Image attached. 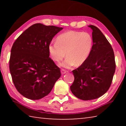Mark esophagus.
Returning <instances> with one entry per match:
<instances>
[{"label": "esophagus", "mask_w": 126, "mask_h": 126, "mask_svg": "<svg viewBox=\"0 0 126 126\" xmlns=\"http://www.w3.org/2000/svg\"><path fill=\"white\" fill-rule=\"evenodd\" d=\"M66 73H67V71H66L65 70H64V69H61V73H62V74H64Z\"/></svg>", "instance_id": "1"}]
</instances>
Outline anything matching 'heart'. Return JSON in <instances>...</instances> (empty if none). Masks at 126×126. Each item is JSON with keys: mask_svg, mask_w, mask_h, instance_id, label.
I'll list each match as a JSON object with an SVG mask.
<instances>
[{"mask_svg": "<svg viewBox=\"0 0 126 126\" xmlns=\"http://www.w3.org/2000/svg\"><path fill=\"white\" fill-rule=\"evenodd\" d=\"M93 44V38L89 33L71 31L59 35L56 42L48 46L49 53L53 60L59 62L65 55L64 61L59 66L70 68L80 65L86 61L90 55Z\"/></svg>", "mask_w": 126, "mask_h": 126, "instance_id": "obj_1", "label": "heart"}]
</instances>
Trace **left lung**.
Here are the masks:
<instances>
[{
  "mask_svg": "<svg viewBox=\"0 0 126 126\" xmlns=\"http://www.w3.org/2000/svg\"><path fill=\"white\" fill-rule=\"evenodd\" d=\"M88 27L92 30V49L86 61L72 71L74 80L70 87L72 93L84 101L97 99L106 93L116 69L113 50L109 42L97 27Z\"/></svg>",
  "mask_w": 126,
  "mask_h": 126,
  "instance_id": "1",
  "label": "left lung"
}]
</instances>
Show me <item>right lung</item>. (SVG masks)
<instances>
[{
    "mask_svg": "<svg viewBox=\"0 0 126 126\" xmlns=\"http://www.w3.org/2000/svg\"><path fill=\"white\" fill-rule=\"evenodd\" d=\"M62 29L37 23L14 43L9 60L10 74L17 91L27 98L37 100L47 95L61 76L59 68L49 57L48 46Z\"/></svg>",
    "mask_w": 126,
    "mask_h": 126,
    "instance_id": "right-lung-1",
    "label": "right lung"
}]
</instances>
